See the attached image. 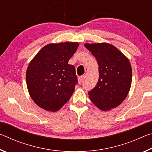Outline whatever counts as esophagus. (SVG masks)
Masks as SVG:
<instances>
[{"label": "esophagus", "instance_id": "1", "mask_svg": "<svg viewBox=\"0 0 152 152\" xmlns=\"http://www.w3.org/2000/svg\"><path fill=\"white\" fill-rule=\"evenodd\" d=\"M84 78V76H82L78 77V83H79V84H81V83H82V82L83 81Z\"/></svg>", "mask_w": 152, "mask_h": 152}]
</instances>
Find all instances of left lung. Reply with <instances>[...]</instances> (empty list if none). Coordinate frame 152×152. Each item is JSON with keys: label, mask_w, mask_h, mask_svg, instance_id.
<instances>
[{"label": "left lung", "mask_w": 152, "mask_h": 152, "mask_svg": "<svg viewBox=\"0 0 152 152\" xmlns=\"http://www.w3.org/2000/svg\"><path fill=\"white\" fill-rule=\"evenodd\" d=\"M99 64V78L88 92L89 99L103 111L119 106L127 97L132 80L130 61L121 51L107 43H85Z\"/></svg>", "instance_id": "obj_1"}]
</instances>
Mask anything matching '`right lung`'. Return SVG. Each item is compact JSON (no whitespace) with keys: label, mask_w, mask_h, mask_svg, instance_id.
I'll use <instances>...</instances> for the list:
<instances>
[{"label":"right lung","mask_w":152,"mask_h":152,"mask_svg":"<svg viewBox=\"0 0 152 152\" xmlns=\"http://www.w3.org/2000/svg\"><path fill=\"white\" fill-rule=\"evenodd\" d=\"M78 46L77 42L50 43L30 61L27 86L31 98L39 107L55 112L70 99L78 79L75 68L68 61Z\"/></svg>","instance_id":"1"}]
</instances>
